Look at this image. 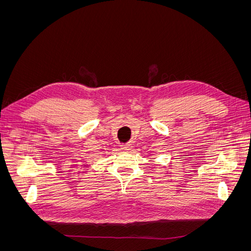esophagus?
<instances>
[{"label":"esophagus","mask_w":251,"mask_h":251,"mask_svg":"<svg viewBox=\"0 0 251 251\" xmlns=\"http://www.w3.org/2000/svg\"><path fill=\"white\" fill-rule=\"evenodd\" d=\"M131 149H132L131 144H124L123 146V150H125V151H130Z\"/></svg>","instance_id":"1"}]
</instances>
